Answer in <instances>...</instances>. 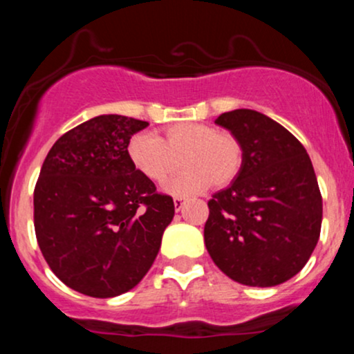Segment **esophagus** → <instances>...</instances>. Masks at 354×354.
Returning a JSON list of instances; mask_svg holds the SVG:
<instances>
[{
  "instance_id": "esophagus-1",
  "label": "esophagus",
  "mask_w": 354,
  "mask_h": 354,
  "mask_svg": "<svg viewBox=\"0 0 354 354\" xmlns=\"http://www.w3.org/2000/svg\"><path fill=\"white\" fill-rule=\"evenodd\" d=\"M173 201H174V209H176V211H180L183 206H185V203H186L185 198H181V196H176Z\"/></svg>"
}]
</instances>
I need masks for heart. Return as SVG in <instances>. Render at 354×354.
I'll return each instance as SVG.
<instances>
[{"instance_id": "obj_1", "label": "heart", "mask_w": 354, "mask_h": 354, "mask_svg": "<svg viewBox=\"0 0 354 354\" xmlns=\"http://www.w3.org/2000/svg\"><path fill=\"white\" fill-rule=\"evenodd\" d=\"M129 163L148 181L161 185L183 163V171L166 185L176 196L201 193L230 185L243 165V148L236 136L205 123H176L163 136L136 133L126 146Z\"/></svg>"}]
</instances>
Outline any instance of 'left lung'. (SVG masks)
<instances>
[{
  "label": "left lung",
  "mask_w": 354,
  "mask_h": 354,
  "mask_svg": "<svg viewBox=\"0 0 354 354\" xmlns=\"http://www.w3.org/2000/svg\"><path fill=\"white\" fill-rule=\"evenodd\" d=\"M214 123L236 136L243 165L208 201L205 245L219 270L246 286H276L303 270L319 239L323 200L315 169L296 138L254 109Z\"/></svg>",
  "instance_id": "8db88e82"
}]
</instances>
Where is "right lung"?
I'll list each match as a JSON object with an SVG mask.
<instances>
[{
	"label": "right lung",
	"mask_w": 354,
	"mask_h": 354,
	"mask_svg": "<svg viewBox=\"0 0 354 354\" xmlns=\"http://www.w3.org/2000/svg\"><path fill=\"white\" fill-rule=\"evenodd\" d=\"M149 123L101 115L53 145L35 186V231L51 271L71 290L113 298L151 268L174 203L133 168L126 146Z\"/></svg>",
	"instance_id": "add662e5"
}]
</instances>
